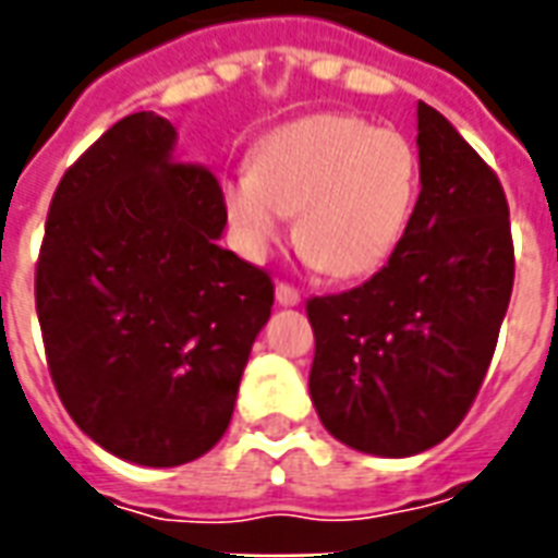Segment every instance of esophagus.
Instances as JSON below:
<instances>
[{"instance_id": "esophagus-1", "label": "esophagus", "mask_w": 558, "mask_h": 558, "mask_svg": "<svg viewBox=\"0 0 558 558\" xmlns=\"http://www.w3.org/2000/svg\"><path fill=\"white\" fill-rule=\"evenodd\" d=\"M275 299H278V304H283V307H295V304L302 302V292L295 290L292 283H278Z\"/></svg>"}]
</instances>
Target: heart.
<instances>
[{"label": "heart", "mask_w": 558, "mask_h": 558, "mask_svg": "<svg viewBox=\"0 0 558 558\" xmlns=\"http://www.w3.org/2000/svg\"><path fill=\"white\" fill-rule=\"evenodd\" d=\"M421 191L410 137L347 113H316L271 131L254 170L223 182V208L244 256L263 259L299 211V242L331 278L374 275L407 235Z\"/></svg>", "instance_id": "heart-1"}]
</instances>
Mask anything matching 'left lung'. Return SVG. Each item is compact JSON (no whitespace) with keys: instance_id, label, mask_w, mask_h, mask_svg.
Listing matches in <instances>:
<instances>
[{"instance_id":"obj_1","label":"left lung","mask_w":558,"mask_h":558,"mask_svg":"<svg viewBox=\"0 0 558 558\" xmlns=\"http://www.w3.org/2000/svg\"><path fill=\"white\" fill-rule=\"evenodd\" d=\"M421 194L374 278L307 302L311 400L355 451L412 457L472 407L514 287L508 199L454 125L418 101Z\"/></svg>"}]
</instances>
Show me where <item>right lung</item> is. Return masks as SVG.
I'll use <instances>...</instances> for the list:
<instances>
[{"instance_id":"right-lung-1","label":"right lung","mask_w":558,"mask_h":558,"mask_svg":"<svg viewBox=\"0 0 558 558\" xmlns=\"http://www.w3.org/2000/svg\"><path fill=\"white\" fill-rule=\"evenodd\" d=\"M175 128L131 113L56 187L35 307L71 418L104 451L182 466L227 433L275 304L263 268L220 247L215 172L172 158Z\"/></svg>"}]
</instances>
